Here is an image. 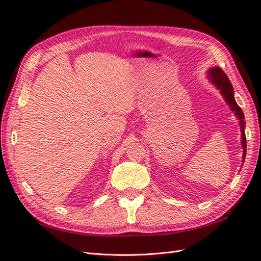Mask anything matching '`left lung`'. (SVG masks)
I'll list each match as a JSON object with an SVG mask.
<instances>
[{
	"label": "left lung",
	"mask_w": 261,
	"mask_h": 261,
	"mask_svg": "<svg viewBox=\"0 0 261 261\" xmlns=\"http://www.w3.org/2000/svg\"><path fill=\"white\" fill-rule=\"evenodd\" d=\"M208 78L210 82L215 85L222 94L226 103L230 106V109L235 113L236 117L240 120V126L242 132V147H243V159L246 156V136H245V120L244 113L242 109L236 103L234 99V91L231 82L228 81V77L220 67L216 66L208 70ZM244 161V160H243Z\"/></svg>",
	"instance_id": "8db88e82"
}]
</instances>
